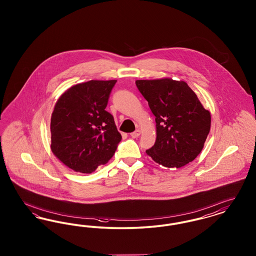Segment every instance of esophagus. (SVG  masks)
Segmentation results:
<instances>
[{
	"mask_svg": "<svg viewBox=\"0 0 256 256\" xmlns=\"http://www.w3.org/2000/svg\"><path fill=\"white\" fill-rule=\"evenodd\" d=\"M140 134H141V132H140V130H136L132 134H130V136L132 137V138H138L139 136H140Z\"/></svg>",
	"mask_w": 256,
	"mask_h": 256,
	"instance_id": "1",
	"label": "esophagus"
}]
</instances>
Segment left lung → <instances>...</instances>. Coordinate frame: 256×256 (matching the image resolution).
Returning <instances> with one entry per match:
<instances>
[{
  "instance_id": "1",
  "label": "left lung",
  "mask_w": 256,
  "mask_h": 256,
  "mask_svg": "<svg viewBox=\"0 0 256 256\" xmlns=\"http://www.w3.org/2000/svg\"><path fill=\"white\" fill-rule=\"evenodd\" d=\"M135 84L156 116V140L146 154L167 168H180L192 162L204 146L211 126L210 112L182 80H140Z\"/></svg>"
}]
</instances>
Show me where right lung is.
<instances>
[{"mask_svg":"<svg viewBox=\"0 0 256 256\" xmlns=\"http://www.w3.org/2000/svg\"><path fill=\"white\" fill-rule=\"evenodd\" d=\"M117 80H89L66 90L50 118V150L70 169L91 174L108 162L122 136L106 110Z\"/></svg>","mask_w":256,"mask_h":256,"instance_id":"right-lung-1","label":"right lung"}]
</instances>
